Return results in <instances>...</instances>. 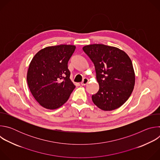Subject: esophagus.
<instances>
[{"mask_svg":"<svg viewBox=\"0 0 160 160\" xmlns=\"http://www.w3.org/2000/svg\"><path fill=\"white\" fill-rule=\"evenodd\" d=\"M88 79L87 78H84L83 79L82 82H81V85H87L88 83Z\"/></svg>","mask_w":160,"mask_h":160,"instance_id":"esophagus-1","label":"esophagus"}]
</instances>
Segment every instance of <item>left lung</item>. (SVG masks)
Listing matches in <instances>:
<instances>
[{"label":"left lung","instance_id":"left-lung-1","mask_svg":"<svg viewBox=\"0 0 160 160\" xmlns=\"http://www.w3.org/2000/svg\"><path fill=\"white\" fill-rule=\"evenodd\" d=\"M94 64L98 92L92 96L93 102L104 111L120 108L129 98L135 85V73L128 56L118 48L104 44L83 48Z\"/></svg>","mask_w":160,"mask_h":160}]
</instances>
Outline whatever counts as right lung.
Wrapping results in <instances>:
<instances>
[{"label":"right lung","mask_w":160,"mask_h":160,"mask_svg":"<svg viewBox=\"0 0 160 160\" xmlns=\"http://www.w3.org/2000/svg\"><path fill=\"white\" fill-rule=\"evenodd\" d=\"M75 48L72 45L48 47L33 58L27 73V83L32 94L43 108L55 109L61 107L75 88L68 68Z\"/></svg>","instance_id":"1"}]
</instances>
